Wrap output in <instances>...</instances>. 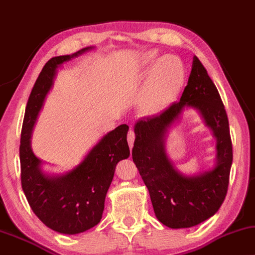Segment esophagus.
<instances>
[{"label": "esophagus", "mask_w": 255, "mask_h": 255, "mask_svg": "<svg viewBox=\"0 0 255 255\" xmlns=\"http://www.w3.org/2000/svg\"><path fill=\"white\" fill-rule=\"evenodd\" d=\"M127 140H128V144H129V147H132V145H134V140H135V132L132 129H130V130L128 131L127 134Z\"/></svg>", "instance_id": "esophagus-1"}]
</instances>
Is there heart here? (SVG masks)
I'll list each match as a JSON object with an SVG mask.
<instances>
[{
	"mask_svg": "<svg viewBox=\"0 0 255 255\" xmlns=\"http://www.w3.org/2000/svg\"><path fill=\"white\" fill-rule=\"evenodd\" d=\"M143 63L147 67H154L140 98V109L145 113H155L168 105L180 93L187 79V72L177 57L160 58L154 51L147 52Z\"/></svg>",
	"mask_w": 255,
	"mask_h": 255,
	"instance_id": "1",
	"label": "heart"
}]
</instances>
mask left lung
Instances as JSON below:
<instances>
[{
	"label": "left lung",
	"mask_w": 255,
	"mask_h": 255,
	"mask_svg": "<svg viewBox=\"0 0 255 255\" xmlns=\"http://www.w3.org/2000/svg\"><path fill=\"white\" fill-rule=\"evenodd\" d=\"M185 107L198 109L217 138L216 166L192 177L177 172L164 151L165 132ZM134 131L132 160L149 190L155 216L162 225L172 229L191 228L219 211L229 184L233 144L225 105L196 56L181 100L160 115L138 120Z\"/></svg>",
	"instance_id": "obj_1"
}]
</instances>
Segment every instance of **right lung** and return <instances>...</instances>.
<instances>
[{"mask_svg":"<svg viewBox=\"0 0 255 255\" xmlns=\"http://www.w3.org/2000/svg\"><path fill=\"white\" fill-rule=\"evenodd\" d=\"M90 49L93 47L54 57L45 63L26 105L19 146L21 187L30 208L48 228L66 235L83 233L100 223L116 166L129 157L127 125L103 136L77 167L63 175L44 174L42 161L30 147L34 124L52 87L57 67Z\"/></svg>","mask_w":255,"mask_h":255,"instance_id":"add662e5","label":"right lung"}]
</instances>
